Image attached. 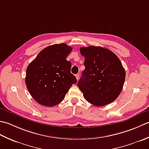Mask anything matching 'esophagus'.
I'll return each mask as SVG.
<instances>
[{
  "instance_id": "34e87169",
  "label": "esophagus",
  "mask_w": 149,
  "mask_h": 149,
  "mask_svg": "<svg viewBox=\"0 0 149 149\" xmlns=\"http://www.w3.org/2000/svg\"><path fill=\"white\" fill-rule=\"evenodd\" d=\"M75 77H76V79H77V80L78 81V80H79V74H76V75H75Z\"/></svg>"
}]
</instances>
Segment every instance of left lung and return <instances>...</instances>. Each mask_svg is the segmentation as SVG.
I'll use <instances>...</instances> for the list:
<instances>
[{
	"label": "left lung",
	"mask_w": 149,
	"mask_h": 149,
	"mask_svg": "<svg viewBox=\"0 0 149 149\" xmlns=\"http://www.w3.org/2000/svg\"><path fill=\"white\" fill-rule=\"evenodd\" d=\"M85 70L77 83L84 99L96 106L113 102L119 96L125 79V72L118 57L101 47H81Z\"/></svg>",
	"instance_id": "8db88e82"
}]
</instances>
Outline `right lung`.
<instances>
[{
	"mask_svg": "<svg viewBox=\"0 0 149 149\" xmlns=\"http://www.w3.org/2000/svg\"><path fill=\"white\" fill-rule=\"evenodd\" d=\"M72 47L65 43L43 49L26 70V84L31 95L41 105L52 107L62 102L73 84L72 63L66 60Z\"/></svg>",
	"mask_w": 149,
	"mask_h": 149,
	"instance_id": "obj_1",
	"label": "right lung"
}]
</instances>
